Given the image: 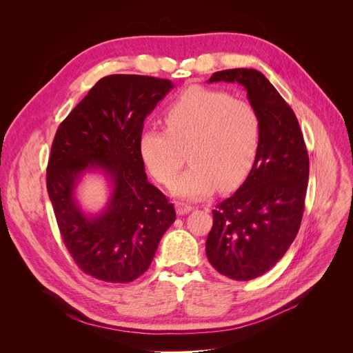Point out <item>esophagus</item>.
<instances>
[{
	"mask_svg": "<svg viewBox=\"0 0 353 353\" xmlns=\"http://www.w3.org/2000/svg\"><path fill=\"white\" fill-rule=\"evenodd\" d=\"M175 208H176V213H178V215H185V213H188V212H191V210L194 209V206L185 205V203H176Z\"/></svg>",
	"mask_w": 353,
	"mask_h": 353,
	"instance_id": "obj_1",
	"label": "esophagus"
}]
</instances>
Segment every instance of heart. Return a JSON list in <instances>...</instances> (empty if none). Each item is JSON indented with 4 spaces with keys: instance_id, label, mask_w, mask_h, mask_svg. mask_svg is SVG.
Returning a JSON list of instances; mask_svg holds the SVG:
<instances>
[{
    "instance_id": "b5f03b06",
    "label": "heart",
    "mask_w": 353,
    "mask_h": 353,
    "mask_svg": "<svg viewBox=\"0 0 353 353\" xmlns=\"http://www.w3.org/2000/svg\"><path fill=\"white\" fill-rule=\"evenodd\" d=\"M165 130L145 128L138 150L160 184L169 185L184 163L191 166L172 185L183 199H201L216 187L231 191L248 178L258 156L261 119L253 105L219 90L193 87L165 114Z\"/></svg>"
}]
</instances>
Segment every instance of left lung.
Returning a JSON list of instances; mask_svg holds the SVG:
<instances>
[{"label":"left lung","instance_id":"left-lung-1","mask_svg":"<svg viewBox=\"0 0 353 353\" xmlns=\"http://www.w3.org/2000/svg\"><path fill=\"white\" fill-rule=\"evenodd\" d=\"M239 82L261 119V143L249 176L213 210L206 254L228 279L268 272L296 239L305 210L309 157L297 117L259 70L215 72L209 82Z\"/></svg>","mask_w":353,"mask_h":353}]
</instances>
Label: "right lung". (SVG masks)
Instances as JSON below:
<instances>
[{
	"instance_id": "right-lung-1",
	"label": "right lung",
	"mask_w": 353,
	"mask_h": 353,
	"mask_svg": "<svg viewBox=\"0 0 353 353\" xmlns=\"http://www.w3.org/2000/svg\"><path fill=\"white\" fill-rule=\"evenodd\" d=\"M172 82L143 74L101 78L56 132L47 166V191L63 243L79 268L105 283H131L150 266L176 213L147 181L138 140L144 119ZM97 167L112 183L99 216H85L74 187Z\"/></svg>"
}]
</instances>
